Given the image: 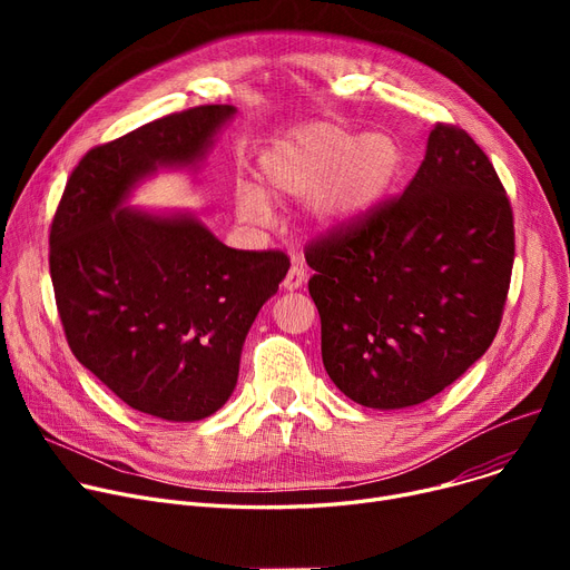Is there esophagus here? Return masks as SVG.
I'll return each instance as SVG.
<instances>
[{"label": "esophagus", "instance_id": "obj_1", "mask_svg": "<svg viewBox=\"0 0 570 570\" xmlns=\"http://www.w3.org/2000/svg\"><path fill=\"white\" fill-rule=\"evenodd\" d=\"M305 279H307V269H305L303 261H301V258H293V265L288 267V273H286V277H284V288H286V291L301 288V286L305 284Z\"/></svg>", "mask_w": 570, "mask_h": 570}]
</instances>
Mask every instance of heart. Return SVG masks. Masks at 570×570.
I'll use <instances>...</instances> for the list:
<instances>
[{"label":"heart","instance_id":"b5f03b06","mask_svg":"<svg viewBox=\"0 0 570 570\" xmlns=\"http://www.w3.org/2000/svg\"><path fill=\"white\" fill-rule=\"evenodd\" d=\"M400 168V149L383 134H357L316 122L295 129L269 145L258 159L265 191L275 198L309 196V213L318 224L353 222L387 191ZM239 219L265 224L269 203L254 185H237Z\"/></svg>","mask_w":570,"mask_h":570}]
</instances>
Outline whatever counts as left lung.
Returning <instances> with one entry per match:
<instances>
[{
	"label": "left lung",
	"mask_w": 570,
	"mask_h": 570,
	"mask_svg": "<svg viewBox=\"0 0 570 570\" xmlns=\"http://www.w3.org/2000/svg\"><path fill=\"white\" fill-rule=\"evenodd\" d=\"M327 376L370 409L421 404L458 381L501 325L513 207L464 129L436 122L404 194L305 245Z\"/></svg>",
	"instance_id": "obj_1"
}]
</instances>
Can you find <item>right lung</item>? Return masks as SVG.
I'll list each match as a JSON object with an SVG mask.
<instances>
[{
  "instance_id": "obj_1",
  "label": "right lung",
  "mask_w": 570,
  "mask_h": 570,
  "mask_svg": "<svg viewBox=\"0 0 570 570\" xmlns=\"http://www.w3.org/2000/svg\"><path fill=\"white\" fill-rule=\"evenodd\" d=\"M233 112L196 106L95 145L50 224L69 348L125 404L164 421H200L226 404L249 327L291 261L279 249H230L191 217L119 205L159 164L203 157Z\"/></svg>"
}]
</instances>
